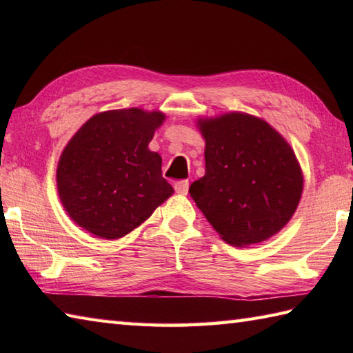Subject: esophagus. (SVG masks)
<instances>
[{
    "mask_svg": "<svg viewBox=\"0 0 353 353\" xmlns=\"http://www.w3.org/2000/svg\"><path fill=\"white\" fill-rule=\"evenodd\" d=\"M174 190L177 194H181V196H186L190 190V182L188 181H183V182H177L174 183Z\"/></svg>",
    "mask_w": 353,
    "mask_h": 353,
    "instance_id": "obj_1",
    "label": "esophagus"
}]
</instances>
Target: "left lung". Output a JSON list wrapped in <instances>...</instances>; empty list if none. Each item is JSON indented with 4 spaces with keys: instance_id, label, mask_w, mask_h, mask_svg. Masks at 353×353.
Segmentation results:
<instances>
[{
    "instance_id": "left-lung-1",
    "label": "left lung",
    "mask_w": 353,
    "mask_h": 353,
    "mask_svg": "<svg viewBox=\"0 0 353 353\" xmlns=\"http://www.w3.org/2000/svg\"><path fill=\"white\" fill-rule=\"evenodd\" d=\"M205 139V176L190 194L223 241L262 243L285 228L303 191L294 150L262 118L228 112L199 118Z\"/></svg>"
}]
</instances>
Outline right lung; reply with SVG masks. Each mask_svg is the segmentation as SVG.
Wrapping results in <instances>:
<instances>
[{"label": "right lung", "mask_w": 353, "mask_h": 353, "mask_svg": "<svg viewBox=\"0 0 353 353\" xmlns=\"http://www.w3.org/2000/svg\"><path fill=\"white\" fill-rule=\"evenodd\" d=\"M165 121L161 110L100 112L80 127L57 163L66 214L89 234L118 239L141 226L172 196L162 157L148 148Z\"/></svg>", "instance_id": "obj_1"}]
</instances>
